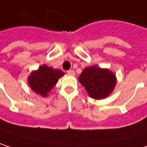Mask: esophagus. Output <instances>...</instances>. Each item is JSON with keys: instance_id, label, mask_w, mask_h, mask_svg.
<instances>
[{"instance_id": "34e87169", "label": "esophagus", "mask_w": 147, "mask_h": 147, "mask_svg": "<svg viewBox=\"0 0 147 147\" xmlns=\"http://www.w3.org/2000/svg\"><path fill=\"white\" fill-rule=\"evenodd\" d=\"M67 73L69 75H75V71L73 70H69V71H67Z\"/></svg>"}]
</instances>
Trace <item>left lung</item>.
<instances>
[{"mask_svg": "<svg viewBox=\"0 0 147 147\" xmlns=\"http://www.w3.org/2000/svg\"><path fill=\"white\" fill-rule=\"evenodd\" d=\"M79 82L91 98L101 100L112 92L116 85V76L106 69L91 66L83 70Z\"/></svg>", "mask_w": 147, "mask_h": 147, "instance_id": "obj_1", "label": "left lung"}]
</instances>
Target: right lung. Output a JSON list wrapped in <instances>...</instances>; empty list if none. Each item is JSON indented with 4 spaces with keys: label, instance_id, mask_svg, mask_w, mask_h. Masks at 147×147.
<instances>
[{
    "label": "right lung",
    "instance_id": "obj_1",
    "mask_svg": "<svg viewBox=\"0 0 147 147\" xmlns=\"http://www.w3.org/2000/svg\"><path fill=\"white\" fill-rule=\"evenodd\" d=\"M64 75L65 73L60 70H54L42 65L29 76V85L34 92L46 97L55 86L59 78Z\"/></svg>",
    "mask_w": 147,
    "mask_h": 147
}]
</instances>
